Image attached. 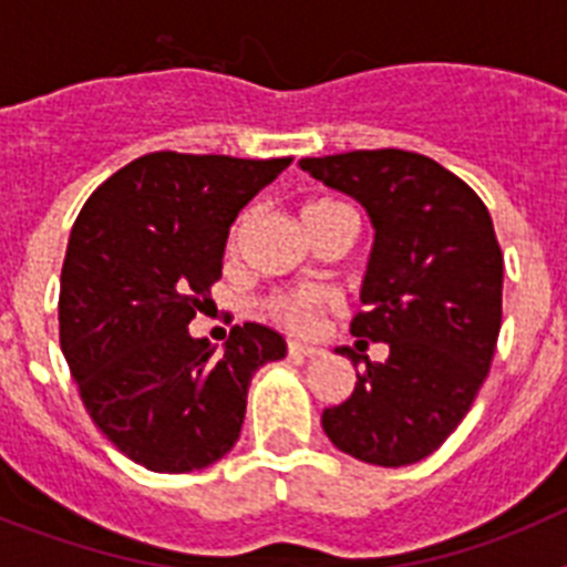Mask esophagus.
<instances>
[{"label":"esophagus","mask_w":567,"mask_h":567,"mask_svg":"<svg viewBox=\"0 0 567 567\" xmlns=\"http://www.w3.org/2000/svg\"><path fill=\"white\" fill-rule=\"evenodd\" d=\"M289 354H292V358H315V354H320V349H318V346L289 340Z\"/></svg>","instance_id":"34e87169"}]
</instances>
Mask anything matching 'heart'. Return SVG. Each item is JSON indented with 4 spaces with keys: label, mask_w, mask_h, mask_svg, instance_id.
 Instances as JSON below:
<instances>
[{
    "label": "heart",
    "mask_w": 567,
    "mask_h": 567,
    "mask_svg": "<svg viewBox=\"0 0 567 567\" xmlns=\"http://www.w3.org/2000/svg\"><path fill=\"white\" fill-rule=\"evenodd\" d=\"M340 209H346L343 204L338 202H312L303 207V224H318L323 221V218H329V215L340 213ZM249 224H252V213H244L235 221L233 233H229V247L238 249L240 240H244V235H247ZM332 292L329 289H318V287H309V289H295V292H280V295H272V298L267 300V312L272 315L275 320H280L284 327L289 329H298V332H307V329L315 327V320H318V315L323 312V309L332 307Z\"/></svg>",
    "instance_id": "b5f03b06"
}]
</instances>
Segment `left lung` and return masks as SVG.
<instances>
[{
  "mask_svg": "<svg viewBox=\"0 0 567 567\" xmlns=\"http://www.w3.org/2000/svg\"><path fill=\"white\" fill-rule=\"evenodd\" d=\"M300 169L352 195L374 227L354 315V346H389L360 365L354 392L323 409V432L360 463L400 468L437 452L468 414L503 323V252L480 195L409 150L300 158Z\"/></svg>",
  "mask_w": 567,
  "mask_h": 567,
  "instance_id": "1",
  "label": "left lung"
}]
</instances>
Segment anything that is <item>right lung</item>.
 <instances>
[{
  "label": "right lung",
  "instance_id": "add662e5",
  "mask_svg": "<svg viewBox=\"0 0 567 567\" xmlns=\"http://www.w3.org/2000/svg\"><path fill=\"white\" fill-rule=\"evenodd\" d=\"M292 158L150 153L79 213L59 289V340L99 432L158 474L207 468L238 443L247 389L287 340L260 323L224 352L189 334L221 278L238 213Z\"/></svg>",
  "mask_w": 567,
  "mask_h": 567
}]
</instances>
